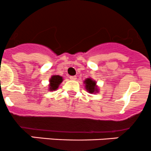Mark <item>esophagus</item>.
<instances>
[{
	"label": "esophagus",
	"mask_w": 151,
	"mask_h": 151,
	"mask_svg": "<svg viewBox=\"0 0 151 151\" xmlns=\"http://www.w3.org/2000/svg\"><path fill=\"white\" fill-rule=\"evenodd\" d=\"M70 78L71 80H76V76H70Z\"/></svg>",
	"instance_id": "1"
}]
</instances>
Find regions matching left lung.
I'll list each match as a JSON object with an SVG mask.
<instances>
[{"mask_svg":"<svg viewBox=\"0 0 151 151\" xmlns=\"http://www.w3.org/2000/svg\"><path fill=\"white\" fill-rule=\"evenodd\" d=\"M85 83V87L86 89L87 90V92H89V93H95L96 92H98V88L96 86V82L95 81L92 80V78H86L84 81Z\"/></svg>","mask_w":151,"mask_h":151,"instance_id":"8db88e82","label":"left lung"}]
</instances>
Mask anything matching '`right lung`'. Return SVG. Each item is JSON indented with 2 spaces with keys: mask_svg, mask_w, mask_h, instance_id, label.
I'll return each mask as SVG.
<instances>
[{
  "mask_svg": "<svg viewBox=\"0 0 151 151\" xmlns=\"http://www.w3.org/2000/svg\"><path fill=\"white\" fill-rule=\"evenodd\" d=\"M63 79H62V76H53L50 79V88L49 90L50 91H55L56 89H58L59 84L62 82Z\"/></svg>",
  "mask_w": 151,
  "mask_h": 151,
  "instance_id": "1",
  "label": "right lung"
}]
</instances>
